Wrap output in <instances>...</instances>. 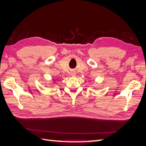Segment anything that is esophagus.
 I'll use <instances>...</instances> for the list:
<instances>
[{
  "mask_svg": "<svg viewBox=\"0 0 146 146\" xmlns=\"http://www.w3.org/2000/svg\"><path fill=\"white\" fill-rule=\"evenodd\" d=\"M71 76L72 77H76V72H74V71H72V72H71Z\"/></svg>",
  "mask_w": 146,
  "mask_h": 146,
  "instance_id": "obj_1",
  "label": "esophagus"
}]
</instances>
